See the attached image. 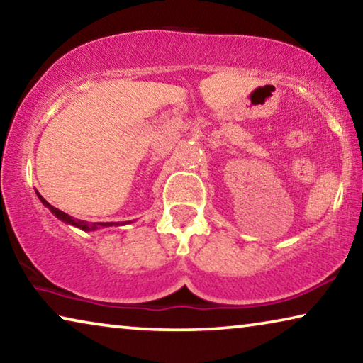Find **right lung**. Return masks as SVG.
I'll use <instances>...</instances> for the list:
<instances>
[{
  "label": "right lung",
  "mask_w": 363,
  "mask_h": 363,
  "mask_svg": "<svg viewBox=\"0 0 363 363\" xmlns=\"http://www.w3.org/2000/svg\"><path fill=\"white\" fill-rule=\"evenodd\" d=\"M37 195H38L40 202H42L45 206H47V208H48L51 213H53V215L57 218V220H61L62 223H66V224H71V226H74V228L82 229V231H85V233L96 231V229H101V228L119 226V224H121V226H123V224H128V221H124V223H89V221H80V220H76V218H72L71 215H67V213L55 208V206L50 205V203L47 202V200H45L38 192H37Z\"/></svg>",
  "instance_id": "1"
}]
</instances>
